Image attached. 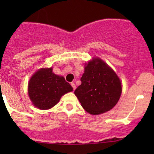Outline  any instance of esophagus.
<instances>
[{"label":"esophagus","instance_id":"1","mask_svg":"<svg viewBox=\"0 0 154 154\" xmlns=\"http://www.w3.org/2000/svg\"><path fill=\"white\" fill-rule=\"evenodd\" d=\"M71 85H72V88H73L74 91H75V88H76V86H75V83H74V82H72V83H71Z\"/></svg>","mask_w":154,"mask_h":154}]
</instances>
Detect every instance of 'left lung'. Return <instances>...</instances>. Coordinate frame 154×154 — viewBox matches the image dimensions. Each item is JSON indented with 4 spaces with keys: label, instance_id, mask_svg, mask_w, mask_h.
<instances>
[{
    "label": "left lung",
    "instance_id": "left-lung-1",
    "mask_svg": "<svg viewBox=\"0 0 154 154\" xmlns=\"http://www.w3.org/2000/svg\"><path fill=\"white\" fill-rule=\"evenodd\" d=\"M81 85L75 94L90 114H100L111 110L119 100L122 84L119 77L105 62L94 59L85 67Z\"/></svg>",
    "mask_w": 154,
    "mask_h": 154
}]
</instances>
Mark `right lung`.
Listing matches in <instances>:
<instances>
[{
  "label": "right lung",
  "instance_id": "add662e5",
  "mask_svg": "<svg viewBox=\"0 0 154 154\" xmlns=\"http://www.w3.org/2000/svg\"><path fill=\"white\" fill-rule=\"evenodd\" d=\"M73 91L64 77L53 73L52 68L41 69L32 77L28 86L30 100L36 107L48 109L59 101L65 93Z\"/></svg>",
  "mask_w": 154,
  "mask_h": 154
}]
</instances>
